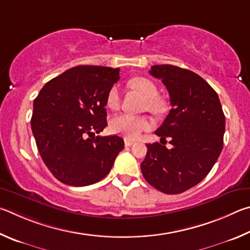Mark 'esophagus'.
Segmentation results:
<instances>
[{
	"instance_id": "1",
	"label": "esophagus",
	"mask_w": 250,
	"mask_h": 250,
	"mask_svg": "<svg viewBox=\"0 0 250 250\" xmlns=\"http://www.w3.org/2000/svg\"><path fill=\"white\" fill-rule=\"evenodd\" d=\"M125 146L126 147H129V146H132L133 144H134V142L133 141H130V139H125Z\"/></svg>"
}]
</instances>
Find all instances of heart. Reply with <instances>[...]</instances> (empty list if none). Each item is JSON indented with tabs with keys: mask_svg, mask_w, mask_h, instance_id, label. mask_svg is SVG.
Listing matches in <instances>:
<instances>
[{
	"mask_svg": "<svg viewBox=\"0 0 250 250\" xmlns=\"http://www.w3.org/2000/svg\"><path fill=\"white\" fill-rule=\"evenodd\" d=\"M130 87H133L146 98V107L152 112H163L166 107V103L158 96V89L154 82L147 78L138 77L128 81ZM121 104L120 87L113 85L106 94V105L111 109H117ZM152 122L148 116H137L132 114H120L112 118L111 129L114 133L123 135V136L136 139L143 132L150 129Z\"/></svg>",
	"mask_w": 250,
	"mask_h": 250,
	"instance_id": "obj_1",
	"label": "heart"
}]
</instances>
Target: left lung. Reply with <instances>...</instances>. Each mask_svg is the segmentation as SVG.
Here are the masks:
<instances>
[{"mask_svg":"<svg viewBox=\"0 0 250 250\" xmlns=\"http://www.w3.org/2000/svg\"><path fill=\"white\" fill-rule=\"evenodd\" d=\"M149 73L167 87L171 109L155 132L160 143L146 145L142 172L157 190L179 194L202 181L216 163L225 115L217 93L199 74L171 64L152 65ZM167 138L170 150L162 143Z\"/></svg>","mask_w":250,"mask_h":250,"instance_id":"obj_1","label":"left lung"}]
</instances>
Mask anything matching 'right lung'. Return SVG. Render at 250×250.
<instances>
[{
	"label": "right lung",
	"mask_w": 250,
	"mask_h": 250,
	"mask_svg": "<svg viewBox=\"0 0 250 250\" xmlns=\"http://www.w3.org/2000/svg\"><path fill=\"white\" fill-rule=\"evenodd\" d=\"M120 69L78 65L48 81L34 100L30 125L39 154L56 179L84 187L112 169L124 148L118 136H95L106 127V94Z\"/></svg>",
	"instance_id": "obj_1"
}]
</instances>
